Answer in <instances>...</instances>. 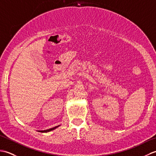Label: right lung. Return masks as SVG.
I'll return each instance as SVG.
<instances>
[{"label":"right lung","instance_id":"add662e5","mask_svg":"<svg viewBox=\"0 0 156 156\" xmlns=\"http://www.w3.org/2000/svg\"><path fill=\"white\" fill-rule=\"evenodd\" d=\"M59 126V125H58V126H56V127H53V128H51V129H47V130H44V131H38L41 132V133H47V132H49V131H51L54 130L55 129H56V128H57V127H58Z\"/></svg>","mask_w":156,"mask_h":156}]
</instances>
